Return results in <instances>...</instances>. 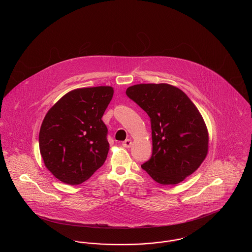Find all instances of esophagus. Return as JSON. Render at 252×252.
<instances>
[{
	"label": "esophagus",
	"mask_w": 252,
	"mask_h": 252,
	"mask_svg": "<svg viewBox=\"0 0 252 252\" xmlns=\"http://www.w3.org/2000/svg\"><path fill=\"white\" fill-rule=\"evenodd\" d=\"M123 146L124 147H126V148H129L130 146L132 145L131 140H129V139H127V140H126L125 142H123Z\"/></svg>",
	"instance_id": "esophagus-1"
}]
</instances>
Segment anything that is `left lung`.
Here are the masks:
<instances>
[{
    "instance_id": "obj_1",
    "label": "left lung",
    "mask_w": 252,
    "mask_h": 252,
    "mask_svg": "<svg viewBox=\"0 0 252 252\" xmlns=\"http://www.w3.org/2000/svg\"><path fill=\"white\" fill-rule=\"evenodd\" d=\"M151 122L152 156L142 165L159 184H178L200 166L209 135L191 99L168 84H139L126 92Z\"/></svg>"
}]
</instances>
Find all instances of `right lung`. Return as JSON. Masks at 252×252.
<instances>
[{"mask_svg": "<svg viewBox=\"0 0 252 252\" xmlns=\"http://www.w3.org/2000/svg\"><path fill=\"white\" fill-rule=\"evenodd\" d=\"M113 95L111 87L73 90L49 109L38 144L44 164L60 181L89 180L108 156V127L102 121Z\"/></svg>", "mask_w": 252, "mask_h": 252, "instance_id": "obj_1", "label": "right lung"}]
</instances>
